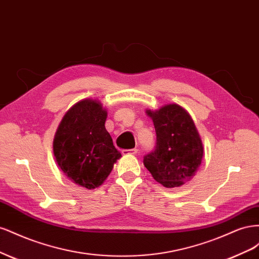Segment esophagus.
Wrapping results in <instances>:
<instances>
[{"mask_svg": "<svg viewBox=\"0 0 259 259\" xmlns=\"http://www.w3.org/2000/svg\"><path fill=\"white\" fill-rule=\"evenodd\" d=\"M122 153L124 155H136L138 153L137 149H131V150H123Z\"/></svg>", "mask_w": 259, "mask_h": 259, "instance_id": "obj_1", "label": "esophagus"}]
</instances>
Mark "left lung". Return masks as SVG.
Returning <instances> with one entry per match:
<instances>
[{
    "instance_id": "8db88e82",
    "label": "left lung",
    "mask_w": 259,
    "mask_h": 259,
    "mask_svg": "<svg viewBox=\"0 0 259 259\" xmlns=\"http://www.w3.org/2000/svg\"><path fill=\"white\" fill-rule=\"evenodd\" d=\"M156 134L154 151L144 158L146 168L166 188L190 182L203 159V144L194 122L186 109L168 104L158 110L147 109Z\"/></svg>"
}]
</instances>
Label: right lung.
Masks as SVG:
<instances>
[{"mask_svg": "<svg viewBox=\"0 0 259 259\" xmlns=\"http://www.w3.org/2000/svg\"><path fill=\"white\" fill-rule=\"evenodd\" d=\"M107 114L100 101L82 99L65 113L54 137L59 168L73 184L89 190L103 185L122 156L105 127Z\"/></svg>", "mask_w": 259, "mask_h": 259, "instance_id": "1", "label": "right lung"}]
</instances>
